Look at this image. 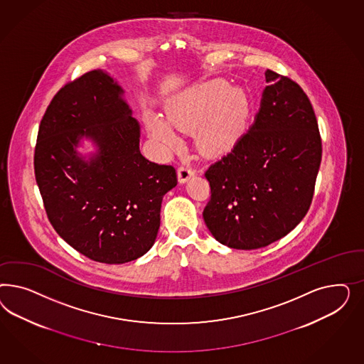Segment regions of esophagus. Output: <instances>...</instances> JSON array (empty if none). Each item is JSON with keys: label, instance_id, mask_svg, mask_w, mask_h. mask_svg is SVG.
<instances>
[{"label": "esophagus", "instance_id": "esophagus-1", "mask_svg": "<svg viewBox=\"0 0 364 364\" xmlns=\"http://www.w3.org/2000/svg\"><path fill=\"white\" fill-rule=\"evenodd\" d=\"M195 175V168L189 163H183L178 166V181L180 183H186L188 178Z\"/></svg>", "mask_w": 364, "mask_h": 364}]
</instances>
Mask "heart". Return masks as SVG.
Instances as JSON below:
<instances>
[{
    "mask_svg": "<svg viewBox=\"0 0 364 364\" xmlns=\"http://www.w3.org/2000/svg\"><path fill=\"white\" fill-rule=\"evenodd\" d=\"M247 109L248 101L244 93L232 90L227 81L218 80L178 96L169 104L166 119L180 131L198 127L196 139L200 146L207 152H213L231 141ZM167 124L157 117H148V127L154 137L172 146L176 137Z\"/></svg>",
    "mask_w": 364,
    "mask_h": 364,
    "instance_id": "heart-1",
    "label": "heart"
}]
</instances>
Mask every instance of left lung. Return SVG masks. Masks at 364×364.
Segmentation results:
<instances>
[{
	"label": "left lung",
	"instance_id": "8db88e82",
	"mask_svg": "<svg viewBox=\"0 0 364 364\" xmlns=\"http://www.w3.org/2000/svg\"><path fill=\"white\" fill-rule=\"evenodd\" d=\"M254 124L204 172L203 218L213 237L257 250L284 237L307 215L321 161L316 116L298 82L271 69Z\"/></svg>",
	"mask_w": 364,
	"mask_h": 364
}]
</instances>
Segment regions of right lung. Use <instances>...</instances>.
Wrapping results in <instances>:
<instances>
[{"instance_id": "obj_1", "label": "right lung", "mask_w": 364, "mask_h": 364, "mask_svg": "<svg viewBox=\"0 0 364 364\" xmlns=\"http://www.w3.org/2000/svg\"><path fill=\"white\" fill-rule=\"evenodd\" d=\"M122 89L96 69L65 84L48 105L34 148V175L55 232L89 259L122 264L154 245L161 201L176 187L173 166L144 157L140 127ZM88 136L89 162L75 152Z\"/></svg>"}]
</instances>
